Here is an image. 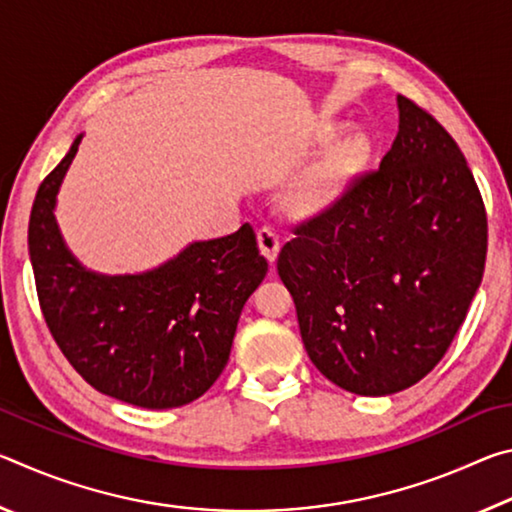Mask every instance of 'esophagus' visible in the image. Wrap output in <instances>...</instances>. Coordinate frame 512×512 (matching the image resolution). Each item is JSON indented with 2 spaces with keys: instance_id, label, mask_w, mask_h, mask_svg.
<instances>
[{
  "instance_id": "1",
  "label": "esophagus",
  "mask_w": 512,
  "mask_h": 512,
  "mask_svg": "<svg viewBox=\"0 0 512 512\" xmlns=\"http://www.w3.org/2000/svg\"><path fill=\"white\" fill-rule=\"evenodd\" d=\"M257 244L262 255L268 259V262L275 264L277 253H280V239H277L275 232L271 228H259L257 230Z\"/></svg>"
}]
</instances>
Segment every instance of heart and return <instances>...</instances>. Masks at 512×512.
<instances>
[{
	"label": "heart",
	"instance_id": "1",
	"mask_svg": "<svg viewBox=\"0 0 512 512\" xmlns=\"http://www.w3.org/2000/svg\"><path fill=\"white\" fill-rule=\"evenodd\" d=\"M341 128L343 124L339 121H325L311 135V144L323 146L331 142ZM372 155H375V137L368 131L354 128L343 133L287 187L282 196L284 212L293 219L307 221L334 210L370 167Z\"/></svg>",
	"mask_w": 512,
	"mask_h": 512
}]
</instances>
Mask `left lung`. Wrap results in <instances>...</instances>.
<instances>
[{
    "mask_svg": "<svg viewBox=\"0 0 512 512\" xmlns=\"http://www.w3.org/2000/svg\"><path fill=\"white\" fill-rule=\"evenodd\" d=\"M379 169L277 257L314 366L357 395L404 391L445 357L479 289L488 219L458 144L397 97Z\"/></svg>",
    "mask_w": 512,
    "mask_h": 512,
    "instance_id": "obj_1",
    "label": "left lung"
}]
</instances>
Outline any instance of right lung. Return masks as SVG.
Instances as JSON below:
<instances>
[{
	"instance_id": "1",
	"label": "right lung",
	"mask_w": 512,
	"mask_h": 512,
	"mask_svg": "<svg viewBox=\"0 0 512 512\" xmlns=\"http://www.w3.org/2000/svg\"><path fill=\"white\" fill-rule=\"evenodd\" d=\"M81 137L42 180L29 219L42 316L67 361L99 393L142 409H176L219 379L241 309L268 262L244 223L235 235L194 241L153 271H88L69 253L54 216Z\"/></svg>"
}]
</instances>
